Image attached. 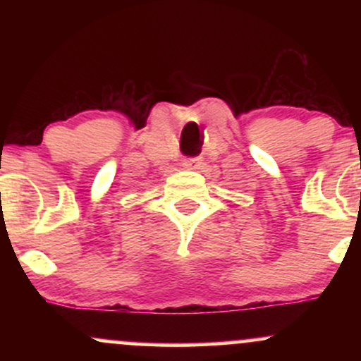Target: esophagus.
Masks as SVG:
<instances>
[{
    "label": "esophagus",
    "instance_id": "34e87169",
    "mask_svg": "<svg viewBox=\"0 0 361 361\" xmlns=\"http://www.w3.org/2000/svg\"><path fill=\"white\" fill-rule=\"evenodd\" d=\"M200 157H186V159H183V163H181V166L186 169H200Z\"/></svg>",
    "mask_w": 361,
    "mask_h": 361
}]
</instances>
